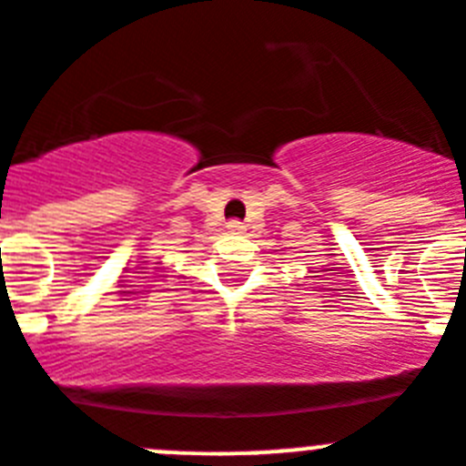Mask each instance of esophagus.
I'll use <instances>...</instances> for the list:
<instances>
[{"instance_id": "obj_1", "label": "esophagus", "mask_w": 466, "mask_h": 466, "mask_svg": "<svg viewBox=\"0 0 466 466\" xmlns=\"http://www.w3.org/2000/svg\"><path fill=\"white\" fill-rule=\"evenodd\" d=\"M228 228L229 232H243V223H238V220H229Z\"/></svg>"}]
</instances>
